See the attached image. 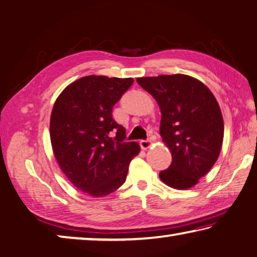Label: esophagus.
Listing matches in <instances>:
<instances>
[{
  "instance_id": "obj_1",
  "label": "esophagus",
  "mask_w": 257,
  "mask_h": 257,
  "mask_svg": "<svg viewBox=\"0 0 257 257\" xmlns=\"http://www.w3.org/2000/svg\"><path fill=\"white\" fill-rule=\"evenodd\" d=\"M139 145H141V147L143 149H147L152 146V142L149 141V139H142V141L139 142Z\"/></svg>"
}]
</instances>
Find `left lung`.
<instances>
[{"label":"left lung","mask_w":257,"mask_h":257,"mask_svg":"<svg viewBox=\"0 0 257 257\" xmlns=\"http://www.w3.org/2000/svg\"><path fill=\"white\" fill-rule=\"evenodd\" d=\"M137 83L161 108L160 134L172 163L160 177L174 189H189L211 170L220 153L223 120L216 97L195 78L175 74L139 77Z\"/></svg>","instance_id":"1"}]
</instances>
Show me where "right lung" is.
<instances>
[{"label":"right lung","mask_w":257,"mask_h":257,"mask_svg":"<svg viewBox=\"0 0 257 257\" xmlns=\"http://www.w3.org/2000/svg\"><path fill=\"white\" fill-rule=\"evenodd\" d=\"M133 78L85 76L60 93L50 116V141L68 180L92 197H104L124 183L139 153L124 142L125 130L112 108L133 85Z\"/></svg>","instance_id":"1"}]
</instances>
